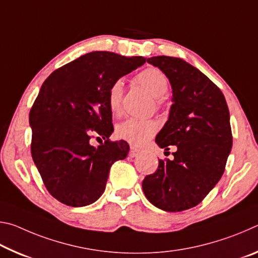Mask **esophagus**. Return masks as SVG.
Listing matches in <instances>:
<instances>
[{
	"mask_svg": "<svg viewBox=\"0 0 258 258\" xmlns=\"http://www.w3.org/2000/svg\"><path fill=\"white\" fill-rule=\"evenodd\" d=\"M138 154H139V150L137 149V148H135L134 146H131V149H130V152H128V155H130V157H137L138 156Z\"/></svg>",
	"mask_w": 258,
	"mask_h": 258,
	"instance_id": "34e87169",
	"label": "esophagus"
}]
</instances>
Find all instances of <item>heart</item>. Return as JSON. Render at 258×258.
Returning a JSON list of instances; mask_svg holds the SVG:
<instances>
[{
	"label": "heart",
	"instance_id": "b5f03b06",
	"mask_svg": "<svg viewBox=\"0 0 258 258\" xmlns=\"http://www.w3.org/2000/svg\"><path fill=\"white\" fill-rule=\"evenodd\" d=\"M135 81L157 99V104H163V97L168 92V80L159 69L149 67L140 72ZM124 83L121 80L113 81L107 92V102L113 115H119L123 108ZM158 131V124L154 119L130 118L117 125L116 135L133 146H143Z\"/></svg>",
	"mask_w": 258,
	"mask_h": 258
}]
</instances>
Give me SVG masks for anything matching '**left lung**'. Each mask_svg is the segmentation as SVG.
<instances>
[{
    "mask_svg": "<svg viewBox=\"0 0 258 258\" xmlns=\"http://www.w3.org/2000/svg\"><path fill=\"white\" fill-rule=\"evenodd\" d=\"M148 62L167 76L173 89L168 120L156 142L177 150L172 160L159 159L142 189L154 206L182 212L202 203L223 175L232 148L229 108L222 91L184 60L158 55Z\"/></svg>",
    "mask_w": 258,
    "mask_h": 258,
    "instance_id": "1",
    "label": "left lung"
}]
</instances>
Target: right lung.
Segmentation results:
<instances>
[{
    "mask_svg": "<svg viewBox=\"0 0 258 258\" xmlns=\"http://www.w3.org/2000/svg\"><path fill=\"white\" fill-rule=\"evenodd\" d=\"M143 56L94 51L51 74L29 112L30 151L46 190L72 207L93 204L103 194L111 165L130 147L110 141L112 113L107 102L111 83L142 66ZM94 135L105 140L90 146Z\"/></svg>",
    "mask_w": 258,
    "mask_h": 258,
    "instance_id": "right-lung-1",
    "label": "right lung"
}]
</instances>
